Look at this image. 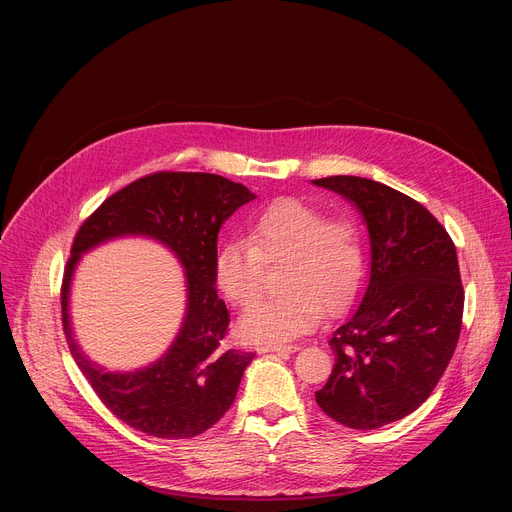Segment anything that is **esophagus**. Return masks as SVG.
Listing matches in <instances>:
<instances>
[{
    "mask_svg": "<svg viewBox=\"0 0 512 512\" xmlns=\"http://www.w3.org/2000/svg\"><path fill=\"white\" fill-rule=\"evenodd\" d=\"M261 352H296L298 344H261L259 346Z\"/></svg>",
    "mask_w": 512,
    "mask_h": 512,
    "instance_id": "34e87169",
    "label": "esophagus"
}]
</instances>
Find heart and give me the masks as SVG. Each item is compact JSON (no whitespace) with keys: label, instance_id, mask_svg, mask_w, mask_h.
Here are the masks:
<instances>
[{"label":"heart","instance_id":"1","mask_svg":"<svg viewBox=\"0 0 512 512\" xmlns=\"http://www.w3.org/2000/svg\"><path fill=\"white\" fill-rule=\"evenodd\" d=\"M281 296L259 302L241 318V334L253 342L287 340L308 332L322 310L346 308L364 277V243L352 216H324L302 198H279L247 225V241H227L214 255L221 294L239 308L263 289L265 265H277Z\"/></svg>","mask_w":512,"mask_h":512}]
</instances>
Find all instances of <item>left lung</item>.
<instances>
[{
	"mask_svg": "<svg viewBox=\"0 0 512 512\" xmlns=\"http://www.w3.org/2000/svg\"><path fill=\"white\" fill-rule=\"evenodd\" d=\"M316 186L354 202L371 235V279L330 336L334 369L316 403L352 429H375L415 411L454 356L464 314L456 245L411 196L358 176Z\"/></svg>",
	"mask_w": 512,
	"mask_h": 512,
	"instance_id": "left-lung-1",
	"label": "left lung"
}]
</instances>
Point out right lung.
Returning <instances> with one entry per match:
<instances>
[{"label": "right lung", "mask_w": 512, "mask_h": 512, "mask_svg": "<svg viewBox=\"0 0 512 512\" xmlns=\"http://www.w3.org/2000/svg\"><path fill=\"white\" fill-rule=\"evenodd\" d=\"M255 194L204 172H156L109 196L75 235L64 267L60 306L72 358L103 405L129 427L162 440H186L221 419L237 397L253 352L227 348L229 310L214 287L218 229ZM121 234L170 246L187 269L189 310L171 350L148 370L105 374L78 350L67 324V287L80 255Z\"/></svg>", "instance_id": "obj_1"}]
</instances>
